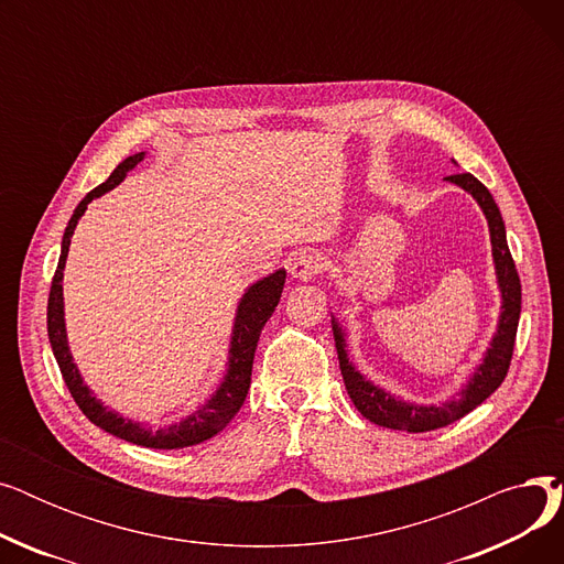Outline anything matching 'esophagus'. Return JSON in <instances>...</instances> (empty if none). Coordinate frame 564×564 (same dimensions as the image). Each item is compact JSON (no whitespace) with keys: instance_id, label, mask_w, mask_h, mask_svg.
Segmentation results:
<instances>
[{"instance_id":"34e87169","label":"esophagus","mask_w":564,"mask_h":564,"mask_svg":"<svg viewBox=\"0 0 564 564\" xmlns=\"http://www.w3.org/2000/svg\"><path fill=\"white\" fill-rule=\"evenodd\" d=\"M322 267H324V262H322L319 253L304 251L292 260L290 274H292V279H297V281H308V279H313L315 274L322 272Z\"/></svg>"}]
</instances>
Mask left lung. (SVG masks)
Wrapping results in <instances>:
<instances>
[{
    "label": "left lung",
    "mask_w": 564,
    "mask_h": 564,
    "mask_svg": "<svg viewBox=\"0 0 564 564\" xmlns=\"http://www.w3.org/2000/svg\"><path fill=\"white\" fill-rule=\"evenodd\" d=\"M448 183L462 187L468 192L473 198L478 200L482 207V213L489 224V235H491V256H494V267H496V279L500 288V317H498V327L491 338V345L485 351L482 364L476 368V372L470 375L466 387L459 391V395L441 402V404H413L404 402L389 391H383L375 387L372 381H368L357 368L351 366L347 349H345V332L338 324L336 317H332V329H334V340L338 349V361H340V372L345 389L364 416L381 427L389 430H402V432H430L446 427L462 416H466L468 411L482 404L508 375L510 361H512V351H514V340H517V327H519V315H521V281L517 274V267L506 240V224H502L500 210L489 194V189L478 181L476 175L470 173H455L446 177Z\"/></svg>",
    "instance_id": "left-lung-1"
}]
</instances>
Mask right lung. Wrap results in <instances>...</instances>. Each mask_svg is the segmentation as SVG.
<instances>
[{
    "label": "right lung",
    "mask_w": 564,
    "mask_h": 564,
    "mask_svg": "<svg viewBox=\"0 0 564 564\" xmlns=\"http://www.w3.org/2000/svg\"><path fill=\"white\" fill-rule=\"evenodd\" d=\"M141 160H143V153H137V155H130L128 160H123L113 169V173L102 185L88 192L75 207V213L64 232L62 256H58V264H56V272H54L52 288H50L47 336H50V345L54 351V359L58 364V370H62V375H64L66 387L88 421L118 438L137 443V446L158 448V451H175V448L196 446V443H200V441L213 438L235 419V413L240 411V406L245 404V398L251 387V368H253V354L258 347V338H260L264 322L272 317L274 308L279 306L283 283H285V270H276L274 274L256 281L242 294L240 304H237V315H235V324H232L230 349H228V370L224 375V381L219 383L215 395L203 406H198L192 416H187L181 423L162 427V430H151V427H143L141 423L118 416L116 411L107 409L91 393V389L86 387L77 366L73 364L68 338H66L62 281H64V267H66V258H68L70 237L75 232L79 217L86 213V205L94 198H100L109 189H113L118 183H123L128 171H132Z\"/></svg>",
    "instance_id": "add662e5"
}]
</instances>
